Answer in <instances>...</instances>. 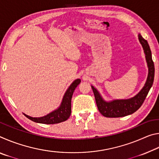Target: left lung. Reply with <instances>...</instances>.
<instances>
[{"label": "left lung", "instance_id": "left-lung-1", "mask_svg": "<svg viewBox=\"0 0 159 159\" xmlns=\"http://www.w3.org/2000/svg\"><path fill=\"white\" fill-rule=\"evenodd\" d=\"M138 39L144 50L148 67V76L146 83L141 90L133 98L125 99H113L109 102L104 100L99 91L94 86L91 85L99 111L104 116L118 118L133 114L142 106L150 88H152L154 79L155 71L152 52L147 41L143 39L140 34H138Z\"/></svg>", "mask_w": 159, "mask_h": 159}]
</instances>
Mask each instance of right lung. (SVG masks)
Wrapping results in <instances>:
<instances>
[{
	"label": "right lung",
	"instance_id": "right-lung-1",
	"mask_svg": "<svg viewBox=\"0 0 159 159\" xmlns=\"http://www.w3.org/2000/svg\"><path fill=\"white\" fill-rule=\"evenodd\" d=\"M80 79H78L70 85L66 93H64V97L61 100L60 106L55 111H52L50 114L42 117H31L25 114L29 119L32 121L43 123V124H55L63 121H65L69 118L71 113V98L75 89L80 84Z\"/></svg>",
	"mask_w": 159,
	"mask_h": 159
}]
</instances>
